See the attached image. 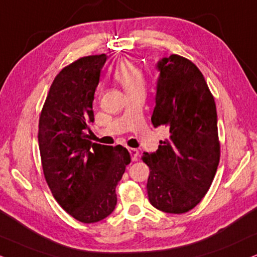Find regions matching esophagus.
I'll use <instances>...</instances> for the list:
<instances>
[{
    "instance_id": "esophagus-1",
    "label": "esophagus",
    "mask_w": 257,
    "mask_h": 257,
    "mask_svg": "<svg viewBox=\"0 0 257 257\" xmlns=\"http://www.w3.org/2000/svg\"><path fill=\"white\" fill-rule=\"evenodd\" d=\"M128 151H130V155H131V157H132V161H138V156H139V151L137 150V149H134V148H131V149H128Z\"/></svg>"
}]
</instances>
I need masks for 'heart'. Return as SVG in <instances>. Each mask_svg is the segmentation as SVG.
<instances>
[{"label": "heart", "mask_w": 257, "mask_h": 257, "mask_svg": "<svg viewBox=\"0 0 257 257\" xmlns=\"http://www.w3.org/2000/svg\"><path fill=\"white\" fill-rule=\"evenodd\" d=\"M114 80L119 82L127 95L145 91L144 72L131 59H123L116 64L112 72Z\"/></svg>", "instance_id": "obj_1"}]
</instances>
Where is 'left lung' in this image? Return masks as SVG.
Listing matches in <instances>:
<instances>
[{"label":"left lung","mask_w":257,"mask_h":257,"mask_svg":"<svg viewBox=\"0 0 257 257\" xmlns=\"http://www.w3.org/2000/svg\"><path fill=\"white\" fill-rule=\"evenodd\" d=\"M156 106L151 121L169 138L156 153H144L150 169V204L166 213H186L202 200L220 158L217 109L204 75L189 59L172 55L157 63Z\"/></svg>","instance_id":"obj_1"}]
</instances>
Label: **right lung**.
Here are the masks:
<instances>
[{
    "label": "right lung",
    "instance_id": "right-lung-1",
    "mask_svg": "<svg viewBox=\"0 0 257 257\" xmlns=\"http://www.w3.org/2000/svg\"><path fill=\"white\" fill-rule=\"evenodd\" d=\"M107 56L82 57L56 76L39 118V150L53 198L82 223L108 217L116 205L115 187L131 162L127 149L89 141L93 101Z\"/></svg>",
    "mask_w": 257,
    "mask_h": 257
}]
</instances>
